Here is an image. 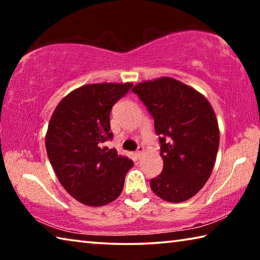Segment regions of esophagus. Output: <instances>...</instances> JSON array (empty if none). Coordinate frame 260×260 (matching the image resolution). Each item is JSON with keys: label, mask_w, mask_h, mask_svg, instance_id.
Listing matches in <instances>:
<instances>
[{"label": "esophagus", "mask_w": 260, "mask_h": 260, "mask_svg": "<svg viewBox=\"0 0 260 260\" xmlns=\"http://www.w3.org/2000/svg\"><path fill=\"white\" fill-rule=\"evenodd\" d=\"M143 150H144L143 147H139L138 150H136V157L140 158L141 155H142V153H143Z\"/></svg>", "instance_id": "esophagus-1"}]
</instances>
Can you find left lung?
Here are the masks:
<instances>
[{"instance_id":"obj_1","label":"left lung","mask_w":260,"mask_h":260,"mask_svg":"<svg viewBox=\"0 0 260 260\" xmlns=\"http://www.w3.org/2000/svg\"><path fill=\"white\" fill-rule=\"evenodd\" d=\"M155 120L159 135L161 173L150 180L152 191L180 203L196 195L212 173L219 148V127L203 95L173 78L162 77L133 87Z\"/></svg>"}]
</instances>
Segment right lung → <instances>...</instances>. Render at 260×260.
<instances>
[{
    "label": "right lung",
    "mask_w": 260,
    "mask_h": 260,
    "mask_svg": "<svg viewBox=\"0 0 260 260\" xmlns=\"http://www.w3.org/2000/svg\"><path fill=\"white\" fill-rule=\"evenodd\" d=\"M132 86L105 82L77 88L60 101L50 118L48 158L61 186L82 204L102 206L116 200L133 166L116 149L104 147L113 136L111 109Z\"/></svg>",
    "instance_id": "add662e5"
}]
</instances>
